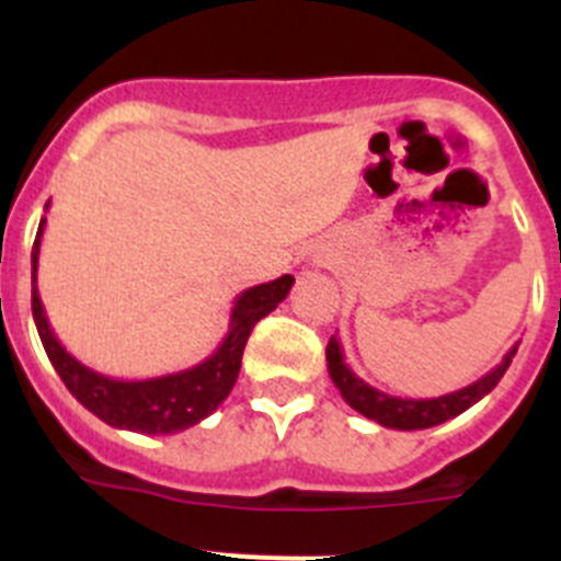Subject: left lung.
Instances as JSON below:
<instances>
[{
	"label": "left lung",
	"mask_w": 561,
	"mask_h": 561,
	"mask_svg": "<svg viewBox=\"0 0 561 561\" xmlns=\"http://www.w3.org/2000/svg\"><path fill=\"white\" fill-rule=\"evenodd\" d=\"M514 354H517V345L503 356V362H500L497 368L489 370L483 379L472 381L469 388H460L455 390V393L438 396V399H399V396L381 393V390L370 388L368 381H362L359 376L345 365L342 345L336 336H331L329 348H325L329 376L336 385V390L342 393V399L348 401L356 413H362L365 419L376 421V424L390 430H427V427H435V424H444V421L455 419V415H460L463 410L478 404L483 396H489L494 388H497V381L503 379V374L508 370Z\"/></svg>",
	"instance_id": "1"
}]
</instances>
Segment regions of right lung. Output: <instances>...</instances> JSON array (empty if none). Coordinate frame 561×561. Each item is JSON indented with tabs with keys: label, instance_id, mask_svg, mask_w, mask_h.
<instances>
[{
	"label": "right lung",
	"instance_id": "add662e5",
	"mask_svg": "<svg viewBox=\"0 0 561 561\" xmlns=\"http://www.w3.org/2000/svg\"><path fill=\"white\" fill-rule=\"evenodd\" d=\"M44 225H47V219H42V225H38L36 244H33V255H30V261H33V320H36L38 336H42L44 351H47L53 368L58 370L69 393L76 396L89 413H95L98 419L106 421L108 427L117 430H131V433L142 435H171L207 419L230 396L238 370H241L244 345L255 323L270 311H275L295 284L291 275H280L270 284H257L241 291L236 297V306H232L230 331H227L219 348L213 351L207 359H202L199 365L140 381L112 379V376L98 374V370L81 365L72 354H67V348L49 329L42 297L36 289Z\"/></svg>",
	"mask_w": 561,
	"mask_h": 561
}]
</instances>
